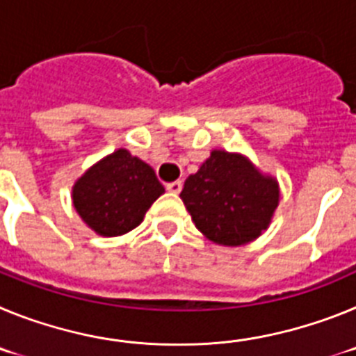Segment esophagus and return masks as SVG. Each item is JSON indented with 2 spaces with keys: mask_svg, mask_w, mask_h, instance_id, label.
Returning <instances> with one entry per match:
<instances>
[{
  "mask_svg": "<svg viewBox=\"0 0 356 356\" xmlns=\"http://www.w3.org/2000/svg\"><path fill=\"white\" fill-rule=\"evenodd\" d=\"M181 187H184V184H181L180 180L171 181V184L165 185V188H168L169 193H172V194H180L181 193Z\"/></svg>",
  "mask_w": 356,
  "mask_h": 356,
  "instance_id": "obj_1",
  "label": "esophagus"
}]
</instances>
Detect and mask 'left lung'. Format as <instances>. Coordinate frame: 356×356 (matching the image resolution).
Listing matches in <instances>:
<instances>
[{"label":"left lung","mask_w":356,"mask_h":356,"mask_svg":"<svg viewBox=\"0 0 356 356\" xmlns=\"http://www.w3.org/2000/svg\"><path fill=\"white\" fill-rule=\"evenodd\" d=\"M180 197L201 234L221 246H241L269 226L280 193L276 180L244 156L216 149L185 180Z\"/></svg>","instance_id":"left-lung-1"}]
</instances>
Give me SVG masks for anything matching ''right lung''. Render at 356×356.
<instances>
[{"instance_id":"add662e5","label":"right lung","mask_w":356,"mask_h":356,"mask_svg":"<svg viewBox=\"0 0 356 356\" xmlns=\"http://www.w3.org/2000/svg\"><path fill=\"white\" fill-rule=\"evenodd\" d=\"M162 184L146 162L118 149L81 176L72 188L74 209L96 234L118 237L139 226Z\"/></svg>"}]
</instances>
